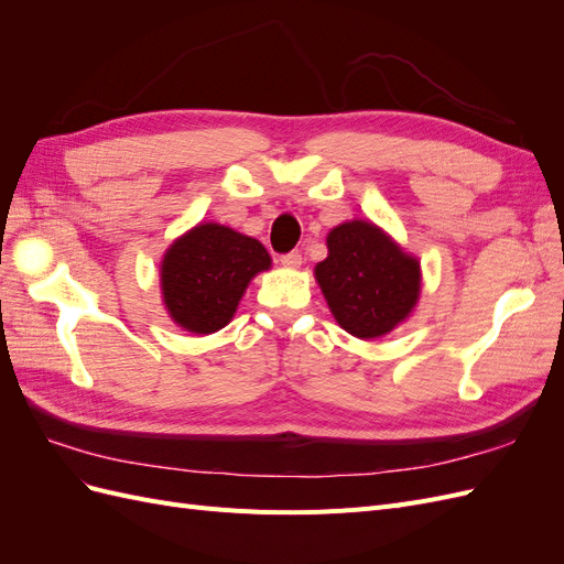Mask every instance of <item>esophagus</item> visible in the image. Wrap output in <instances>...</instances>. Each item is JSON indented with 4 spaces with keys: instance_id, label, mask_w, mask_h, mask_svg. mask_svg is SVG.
<instances>
[{
    "instance_id": "esophagus-1",
    "label": "esophagus",
    "mask_w": 564,
    "mask_h": 564,
    "mask_svg": "<svg viewBox=\"0 0 564 564\" xmlns=\"http://www.w3.org/2000/svg\"><path fill=\"white\" fill-rule=\"evenodd\" d=\"M280 263H282L284 268H301V263H303V256H301L299 251L284 253V256H280Z\"/></svg>"
}]
</instances>
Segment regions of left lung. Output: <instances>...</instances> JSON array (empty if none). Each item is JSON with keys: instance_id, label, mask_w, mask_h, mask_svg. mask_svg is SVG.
Returning <instances> with one entry per match:
<instances>
[{"instance_id": "8db88e82", "label": "left lung", "mask_w": 564, "mask_h": 564, "mask_svg": "<svg viewBox=\"0 0 564 564\" xmlns=\"http://www.w3.org/2000/svg\"><path fill=\"white\" fill-rule=\"evenodd\" d=\"M327 249L315 280L340 329L362 340L379 338L414 313L421 263L377 224L346 220L329 230Z\"/></svg>"}]
</instances>
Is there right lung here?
Instances as JSON below:
<instances>
[{"label": "right lung", "instance_id": "add662e5", "mask_svg": "<svg viewBox=\"0 0 564 564\" xmlns=\"http://www.w3.org/2000/svg\"><path fill=\"white\" fill-rule=\"evenodd\" d=\"M270 265V253L253 237L220 224H197L164 251V308L181 329L214 334L232 319L249 282Z\"/></svg>", "mask_w": 564, "mask_h": 564}]
</instances>
